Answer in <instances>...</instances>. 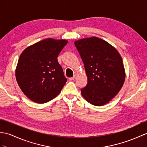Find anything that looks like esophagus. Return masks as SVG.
Masks as SVG:
<instances>
[{
  "label": "esophagus",
  "mask_w": 147,
  "mask_h": 147,
  "mask_svg": "<svg viewBox=\"0 0 147 147\" xmlns=\"http://www.w3.org/2000/svg\"><path fill=\"white\" fill-rule=\"evenodd\" d=\"M75 79H76V76H73V77H71V78H69V81H73V80H74Z\"/></svg>",
  "instance_id": "esophagus-1"
}]
</instances>
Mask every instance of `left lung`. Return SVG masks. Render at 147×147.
<instances>
[{"label": "left lung", "instance_id": "obj_1", "mask_svg": "<svg viewBox=\"0 0 147 147\" xmlns=\"http://www.w3.org/2000/svg\"><path fill=\"white\" fill-rule=\"evenodd\" d=\"M74 44L88 77L86 86L81 90V94L93 105L107 104L124 83L125 73L121 57L114 47L96 37L76 40Z\"/></svg>", "mask_w": 147, "mask_h": 147}]
</instances>
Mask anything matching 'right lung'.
Returning <instances> with one entry per match:
<instances>
[{"label":"right lung","mask_w":147,"mask_h":147,"mask_svg":"<svg viewBox=\"0 0 147 147\" xmlns=\"http://www.w3.org/2000/svg\"><path fill=\"white\" fill-rule=\"evenodd\" d=\"M67 43L66 40L46 39L27 47L20 54L16 77L30 100L46 103L63 89L67 79L57 58Z\"/></svg>","instance_id":"1"}]
</instances>
